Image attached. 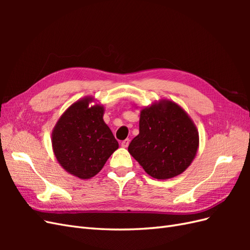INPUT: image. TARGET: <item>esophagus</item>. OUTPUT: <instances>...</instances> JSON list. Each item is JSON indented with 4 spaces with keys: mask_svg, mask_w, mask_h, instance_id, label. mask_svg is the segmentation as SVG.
Masks as SVG:
<instances>
[{
    "mask_svg": "<svg viewBox=\"0 0 250 250\" xmlns=\"http://www.w3.org/2000/svg\"><path fill=\"white\" fill-rule=\"evenodd\" d=\"M129 142H130L129 139H126V140L122 141V143H121V146L124 147V148H127L128 145H129Z\"/></svg>",
    "mask_w": 250,
    "mask_h": 250,
    "instance_id": "esophagus-1",
    "label": "esophagus"
}]
</instances>
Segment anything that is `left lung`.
Here are the masks:
<instances>
[{"label":"left lung","mask_w":250,"mask_h":250,"mask_svg":"<svg viewBox=\"0 0 250 250\" xmlns=\"http://www.w3.org/2000/svg\"><path fill=\"white\" fill-rule=\"evenodd\" d=\"M139 126L140 133L128 151L151 177H175L192 164L199 147V133L177 103L162 99L142 108Z\"/></svg>","instance_id":"left-lung-1"}]
</instances>
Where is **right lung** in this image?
<instances>
[{"instance_id": "obj_1", "label": "right lung", "mask_w": 250, "mask_h": 250, "mask_svg": "<svg viewBox=\"0 0 250 250\" xmlns=\"http://www.w3.org/2000/svg\"><path fill=\"white\" fill-rule=\"evenodd\" d=\"M87 96L73 103L52 131V147L57 162L72 175L88 179L99 173L119 148L103 121L104 106Z\"/></svg>"}]
</instances>
